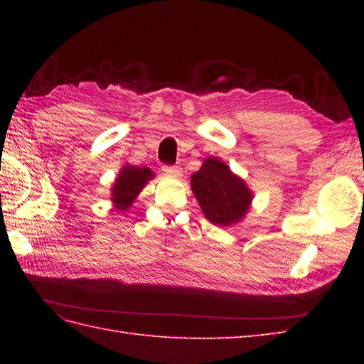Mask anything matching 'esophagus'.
<instances>
[{"instance_id": "34e87169", "label": "esophagus", "mask_w": 364, "mask_h": 364, "mask_svg": "<svg viewBox=\"0 0 364 364\" xmlns=\"http://www.w3.org/2000/svg\"><path fill=\"white\" fill-rule=\"evenodd\" d=\"M162 172L167 176H181L183 168L180 166H164L162 167Z\"/></svg>"}]
</instances>
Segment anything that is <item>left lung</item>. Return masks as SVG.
Instances as JSON below:
<instances>
[{"label": "left lung", "instance_id": "left-lung-1", "mask_svg": "<svg viewBox=\"0 0 364 364\" xmlns=\"http://www.w3.org/2000/svg\"><path fill=\"white\" fill-rule=\"evenodd\" d=\"M191 188L205 218L220 227L241 222L253 200L252 191L242 178L214 156L206 158L198 172L191 176Z\"/></svg>", "mask_w": 364, "mask_h": 364}]
</instances>
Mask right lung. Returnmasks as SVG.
Returning a JSON list of instances; mask_svg holds the SVG:
<instances>
[{
  "mask_svg": "<svg viewBox=\"0 0 364 364\" xmlns=\"http://www.w3.org/2000/svg\"><path fill=\"white\" fill-rule=\"evenodd\" d=\"M151 178H154V173L149 167L123 166L111 189L115 210L127 211Z\"/></svg>",
  "mask_w": 364,
  "mask_h": 364,
  "instance_id": "add662e5",
  "label": "right lung"
}]
</instances>
